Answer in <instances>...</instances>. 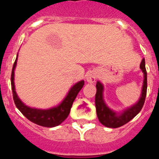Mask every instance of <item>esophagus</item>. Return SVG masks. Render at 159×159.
<instances>
[{
  "label": "esophagus",
  "mask_w": 159,
  "mask_h": 159,
  "mask_svg": "<svg viewBox=\"0 0 159 159\" xmlns=\"http://www.w3.org/2000/svg\"><path fill=\"white\" fill-rule=\"evenodd\" d=\"M96 73H95L94 71H91L86 74V78H85V79H86L87 82H89V83H94L95 81H96Z\"/></svg>",
  "instance_id": "1"
}]
</instances>
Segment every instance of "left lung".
I'll return each instance as SVG.
<instances>
[{
	"instance_id": "1",
	"label": "left lung",
	"mask_w": 159,
	"mask_h": 159,
	"mask_svg": "<svg viewBox=\"0 0 159 159\" xmlns=\"http://www.w3.org/2000/svg\"><path fill=\"white\" fill-rule=\"evenodd\" d=\"M140 69L143 73V83L142 86L140 98L138 102L132 106L126 107L121 112L112 110L106 104L104 99V85L100 81L96 84L97 92L95 95V106L97 115L100 122L103 125L109 128H118L127 123L133 119L141 111L145 102L147 89V74L145 65V58L141 61Z\"/></svg>"
}]
</instances>
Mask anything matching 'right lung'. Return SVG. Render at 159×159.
<instances>
[{
	"mask_svg": "<svg viewBox=\"0 0 159 159\" xmlns=\"http://www.w3.org/2000/svg\"><path fill=\"white\" fill-rule=\"evenodd\" d=\"M17 57H18V53L16 55V61H15L13 70H12V75H11V85H12V90H13V100H14L16 108L20 110L25 117H26L30 121L37 125L45 126V127H55L57 125H59L68 117L74 101L75 100L76 97L85 84L84 80H81L74 84L68 91V93L63 98V100L57 106L49 109L30 107L20 100L16 92L14 75Z\"/></svg>",
	"mask_w": 159,
	"mask_h": 159,
	"instance_id": "obj_1",
	"label": "right lung"
}]
</instances>
